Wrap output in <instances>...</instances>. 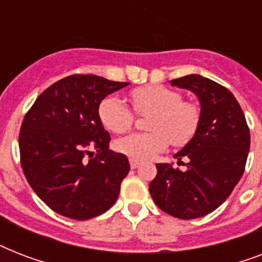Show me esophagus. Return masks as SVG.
<instances>
[{"label": "esophagus", "instance_id": "esophagus-1", "mask_svg": "<svg viewBox=\"0 0 262 262\" xmlns=\"http://www.w3.org/2000/svg\"><path fill=\"white\" fill-rule=\"evenodd\" d=\"M129 163H130V167L132 168H137L140 166V162L139 160H135V159H130L129 160Z\"/></svg>", "mask_w": 262, "mask_h": 262}]
</instances>
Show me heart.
<instances>
[{
  "instance_id": "obj_1",
  "label": "heart",
  "mask_w": 262,
  "mask_h": 262,
  "mask_svg": "<svg viewBox=\"0 0 262 262\" xmlns=\"http://www.w3.org/2000/svg\"><path fill=\"white\" fill-rule=\"evenodd\" d=\"M133 108L140 115H151L148 133H133L117 140V151L130 159L147 162L159 155L171 141L175 147L190 143L199 130L201 113L194 103L183 102L178 91L164 85H145L130 92ZM103 126L114 133L129 130L135 122V114L118 96L103 99L98 108Z\"/></svg>"
}]
</instances>
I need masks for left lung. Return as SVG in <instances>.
Wrapping results in <instances>:
<instances>
[{"label":"left lung","mask_w":262,"mask_h":262,"mask_svg":"<svg viewBox=\"0 0 262 262\" xmlns=\"http://www.w3.org/2000/svg\"><path fill=\"white\" fill-rule=\"evenodd\" d=\"M171 85L191 91L199 98V130L174 155L187 159L186 170L158 163L149 193L168 215L189 220L220 207L231 194L245 171L250 132L239 103L226 87L200 75L171 80Z\"/></svg>","instance_id":"1"}]
</instances>
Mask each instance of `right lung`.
<instances>
[{"instance_id": "add662e5", "label": "right lung", "mask_w": 262, "mask_h": 262, "mask_svg": "<svg viewBox=\"0 0 262 262\" xmlns=\"http://www.w3.org/2000/svg\"><path fill=\"white\" fill-rule=\"evenodd\" d=\"M126 85L95 75L68 76L43 91L24 117L18 136L23 171L39 199L59 215L87 220L118 199L130 164L108 149L110 135L98 108L107 95Z\"/></svg>"}]
</instances>
